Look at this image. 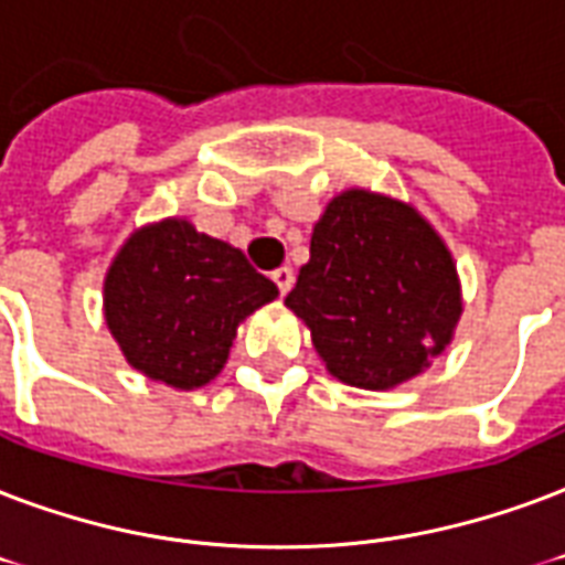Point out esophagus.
I'll return each mask as SVG.
<instances>
[{
  "instance_id": "esophagus-1",
  "label": "esophagus",
  "mask_w": 565,
  "mask_h": 565,
  "mask_svg": "<svg viewBox=\"0 0 565 565\" xmlns=\"http://www.w3.org/2000/svg\"><path fill=\"white\" fill-rule=\"evenodd\" d=\"M270 279L277 282L279 295H286L288 288L295 286V270L288 268V265H282V268H277V270H274V274H270Z\"/></svg>"
}]
</instances>
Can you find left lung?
Segmentation results:
<instances>
[{
  "instance_id": "left-lung-1",
  "label": "left lung",
  "mask_w": 565,
  "mask_h": 565,
  "mask_svg": "<svg viewBox=\"0 0 565 565\" xmlns=\"http://www.w3.org/2000/svg\"><path fill=\"white\" fill-rule=\"evenodd\" d=\"M286 306L332 377L386 392L448 351L462 286L448 244L413 203L348 188L315 223Z\"/></svg>"
}]
</instances>
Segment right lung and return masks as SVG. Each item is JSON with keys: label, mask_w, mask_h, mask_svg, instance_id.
<instances>
[{"label": "right lung", "mask_w": 565, "mask_h": 565, "mask_svg": "<svg viewBox=\"0 0 565 565\" xmlns=\"http://www.w3.org/2000/svg\"><path fill=\"white\" fill-rule=\"evenodd\" d=\"M238 247L188 217L138 226L105 270L103 315L124 360L179 392L212 383L244 318L277 297Z\"/></svg>", "instance_id": "add662e5"}]
</instances>
